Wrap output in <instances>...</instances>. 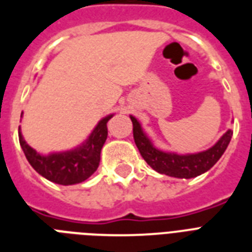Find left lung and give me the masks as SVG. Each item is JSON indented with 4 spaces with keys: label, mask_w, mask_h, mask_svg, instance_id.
I'll list each match as a JSON object with an SVG mask.
<instances>
[{
    "label": "left lung",
    "mask_w": 252,
    "mask_h": 252,
    "mask_svg": "<svg viewBox=\"0 0 252 252\" xmlns=\"http://www.w3.org/2000/svg\"><path fill=\"white\" fill-rule=\"evenodd\" d=\"M130 120L133 124L134 142L146 163L159 174L175 176V178L189 179V178H195V176L201 175L203 172L208 171L221 158L230 142L231 136H233V132L229 129L211 149L197 154H183L182 156V154L166 153V152L154 148L149 138L142 132L141 126L136 120V118L130 116Z\"/></svg>",
    "instance_id": "left-lung-1"
}]
</instances>
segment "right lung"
Segmentation results:
<instances>
[{"mask_svg":"<svg viewBox=\"0 0 252 252\" xmlns=\"http://www.w3.org/2000/svg\"><path fill=\"white\" fill-rule=\"evenodd\" d=\"M111 118L112 115L100 120L84 145L70 152L41 156L23 140L21 133L19 144L30 165L45 179L63 186L81 183L98 168L100 150L107 138V122Z\"/></svg>","mask_w":252,"mask_h":252,"instance_id":"right-lung-1","label":"right lung"}]
</instances>
